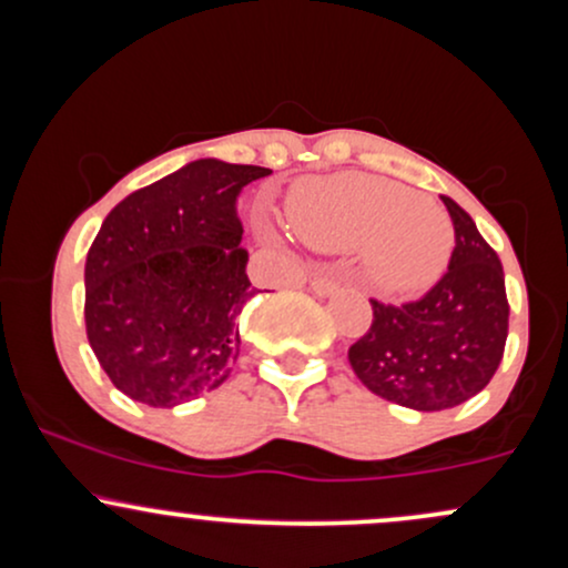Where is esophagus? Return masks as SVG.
Here are the masks:
<instances>
[{
  "label": "esophagus",
  "mask_w": 568,
  "mask_h": 568,
  "mask_svg": "<svg viewBox=\"0 0 568 568\" xmlns=\"http://www.w3.org/2000/svg\"><path fill=\"white\" fill-rule=\"evenodd\" d=\"M312 291H315L317 296H331V293L338 291V280L334 275H317L312 280Z\"/></svg>",
  "instance_id": "obj_1"
}]
</instances>
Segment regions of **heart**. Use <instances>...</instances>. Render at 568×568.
Masks as SVG:
<instances>
[{
    "mask_svg": "<svg viewBox=\"0 0 568 568\" xmlns=\"http://www.w3.org/2000/svg\"><path fill=\"white\" fill-rule=\"evenodd\" d=\"M291 221L325 251L363 245V277L382 296H414L438 283L454 251L446 211L376 175H342L298 189Z\"/></svg>",
    "mask_w": 568,
    "mask_h": 568,
    "instance_id": "1",
    "label": "heart"
}]
</instances>
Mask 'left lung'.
I'll list each match as a JSON object with an SVG mask.
<instances>
[{
  "label": "left lung",
  "instance_id": "obj_1",
  "mask_svg": "<svg viewBox=\"0 0 568 568\" xmlns=\"http://www.w3.org/2000/svg\"><path fill=\"white\" fill-rule=\"evenodd\" d=\"M454 224L446 275L406 304L371 298V328L349 347V366L374 395L414 410L470 400L497 374L510 304L505 272L470 213L440 197Z\"/></svg>",
  "mask_w": 568,
  "mask_h": 568
}]
</instances>
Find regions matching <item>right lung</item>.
Returning a JSON list of instances; mask_svg holds the SVG:
<instances>
[{"mask_svg": "<svg viewBox=\"0 0 568 568\" xmlns=\"http://www.w3.org/2000/svg\"><path fill=\"white\" fill-rule=\"evenodd\" d=\"M270 173L194 160L103 219L84 264V325L120 393L173 408L230 379L237 317L256 296L237 200Z\"/></svg>", "mask_w": 568, "mask_h": 568, "instance_id": "add662e5", "label": "right lung"}]
</instances>
